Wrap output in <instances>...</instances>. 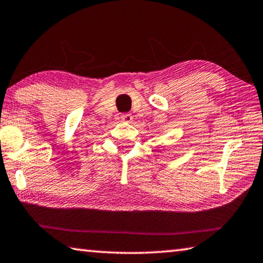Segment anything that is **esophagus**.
<instances>
[{"mask_svg":"<svg viewBox=\"0 0 263 263\" xmlns=\"http://www.w3.org/2000/svg\"><path fill=\"white\" fill-rule=\"evenodd\" d=\"M120 119L124 120V122L130 123L133 120V116L131 114H123L122 116H120Z\"/></svg>","mask_w":263,"mask_h":263,"instance_id":"34e87169","label":"esophagus"}]
</instances>
